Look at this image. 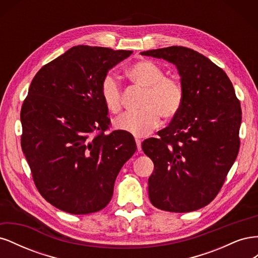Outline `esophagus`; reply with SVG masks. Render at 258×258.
<instances>
[{
  "mask_svg": "<svg viewBox=\"0 0 258 258\" xmlns=\"http://www.w3.org/2000/svg\"><path fill=\"white\" fill-rule=\"evenodd\" d=\"M136 143H137V150H138V152L140 153L142 151V147H141V141H140V140H138V139H136Z\"/></svg>",
  "mask_w": 258,
  "mask_h": 258,
  "instance_id": "34e87169",
  "label": "esophagus"
}]
</instances>
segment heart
I'll use <instances>...</instances> for the list:
<instances>
[{
    "label": "heart",
    "instance_id": "heart-1",
    "mask_svg": "<svg viewBox=\"0 0 258 258\" xmlns=\"http://www.w3.org/2000/svg\"><path fill=\"white\" fill-rule=\"evenodd\" d=\"M128 79L145 89L142 111L126 113L114 120L117 130L142 138L158 126L160 115L166 119L175 117L181 111L184 91L181 84L165 77L162 69L150 60H141L131 64L126 71ZM101 97L108 112L119 113L121 110V90L118 82L111 74L101 84Z\"/></svg>",
    "mask_w": 258,
    "mask_h": 258
}]
</instances>
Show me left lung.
Here are the masks:
<instances>
[{"mask_svg": "<svg viewBox=\"0 0 258 258\" xmlns=\"http://www.w3.org/2000/svg\"><path fill=\"white\" fill-rule=\"evenodd\" d=\"M141 54L174 64L184 91L172 122L142 143L154 162L148 197L163 211H196L216 197L237 158L240 102L227 74L196 50L171 46Z\"/></svg>", "mask_w": 258, "mask_h": 258, "instance_id": "1", "label": "left lung"}]
</instances>
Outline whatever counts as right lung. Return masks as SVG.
I'll return each mask as SVG.
<instances>
[{
	"label": "right lung",
	"instance_id": "right-lung-1",
	"mask_svg": "<svg viewBox=\"0 0 258 258\" xmlns=\"http://www.w3.org/2000/svg\"><path fill=\"white\" fill-rule=\"evenodd\" d=\"M131 50L74 46L44 66L21 107V147L38 191L71 214H89L111 201L115 179L137 150L115 130L101 97L108 71ZM100 131L92 137L91 134Z\"/></svg>",
	"mask_w": 258,
	"mask_h": 258
}]
</instances>
